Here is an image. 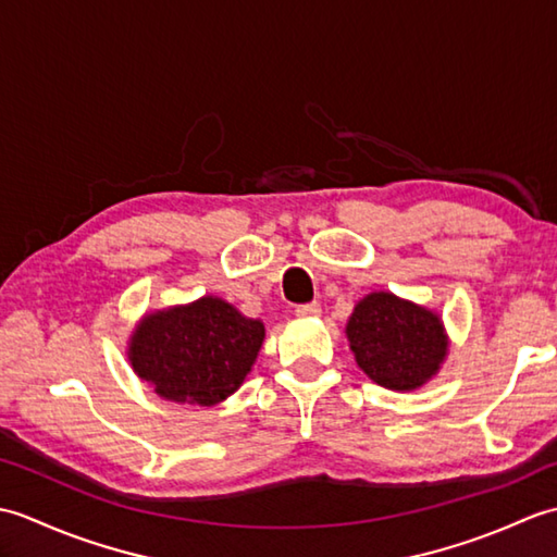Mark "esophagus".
<instances>
[{
    "mask_svg": "<svg viewBox=\"0 0 557 557\" xmlns=\"http://www.w3.org/2000/svg\"><path fill=\"white\" fill-rule=\"evenodd\" d=\"M297 315H299V318H315V315H321V304L313 301V304L297 306Z\"/></svg>",
    "mask_w": 557,
    "mask_h": 557,
    "instance_id": "esophagus-1",
    "label": "esophagus"
}]
</instances>
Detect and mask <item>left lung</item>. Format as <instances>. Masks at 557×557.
Masks as SVG:
<instances>
[{"label": "left lung", "instance_id": "obj_1", "mask_svg": "<svg viewBox=\"0 0 557 557\" xmlns=\"http://www.w3.org/2000/svg\"><path fill=\"white\" fill-rule=\"evenodd\" d=\"M347 339L359 369L397 393L431 381L447 357L441 315L389 292H373L354 306Z\"/></svg>", "mask_w": 557, "mask_h": 557}]
</instances>
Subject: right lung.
<instances>
[{
	"label": "right lung",
	"mask_w": 557,
	"mask_h": 557,
	"mask_svg": "<svg viewBox=\"0 0 557 557\" xmlns=\"http://www.w3.org/2000/svg\"><path fill=\"white\" fill-rule=\"evenodd\" d=\"M263 337V323L218 297H203L146 313L126 354L140 381L160 397L212 407L239 389Z\"/></svg>",
	"instance_id": "obj_1"
}]
</instances>
